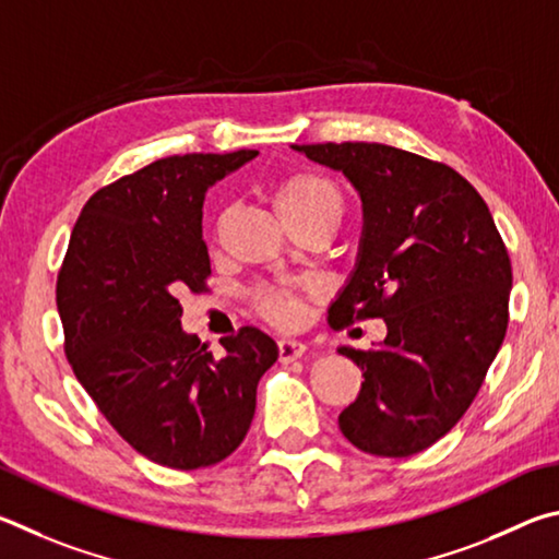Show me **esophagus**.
<instances>
[{
	"mask_svg": "<svg viewBox=\"0 0 559 559\" xmlns=\"http://www.w3.org/2000/svg\"><path fill=\"white\" fill-rule=\"evenodd\" d=\"M307 354V344L297 338H282L280 341V364H295L297 358Z\"/></svg>",
	"mask_w": 559,
	"mask_h": 559,
	"instance_id": "obj_1",
	"label": "esophagus"
}]
</instances>
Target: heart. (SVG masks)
<instances>
[{
  "mask_svg": "<svg viewBox=\"0 0 559 559\" xmlns=\"http://www.w3.org/2000/svg\"><path fill=\"white\" fill-rule=\"evenodd\" d=\"M274 203L289 225L314 218V215L336 213L341 215L344 201L334 183L314 171L287 174L274 186ZM260 314L277 326H295L307 311L305 299L287 289H260L254 295Z\"/></svg>",
  "mask_w": 559,
  "mask_h": 559,
  "instance_id": "1",
  "label": "heart"
}]
</instances>
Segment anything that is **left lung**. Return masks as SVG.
Instances as JSON below:
<instances>
[{
    "label": "left lung",
    "instance_id": "1",
    "mask_svg": "<svg viewBox=\"0 0 559 559\" xmlns=\"http://www.w3.org/2000/svg\"><path fill=\"white\" fill-rule=\"evenodd\" d=\"M292 150L344 174L364 203L356 267L329 309L331 326H388L376 348L338 346L366 378L338 427L366 454L413 456L464 417L503 344L508 250L452 166L378 142Z\"/></svg>",
    "mask_w": 559,
    "mask_h": 559
}]
</instances>
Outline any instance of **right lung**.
Listing matches in <instances>:
<instances>
[{"mask_svg":"<svg viewBox=\"0 0 559 559\" xmlns=\"http://www.w3.org/2000/svg\"><path fill=\"white\" fill-rule=\"evenodd\" d=\"M258 152L152 162L95 191L58 272L56 305L78 383L154 464L203 468L248 435L258 383L280 350L254 326L213 356L181 329L183 289H205V191Z\"/></svg>","mask_w":559,"mask_h":559,"instance_id":"1","label":"right lung"}]
</instances>
